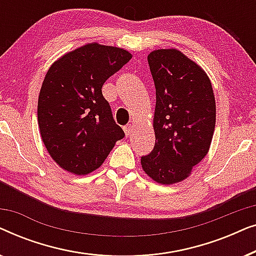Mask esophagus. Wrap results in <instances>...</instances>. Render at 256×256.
I'll return each mask as SVG.
<instances>
[{
	"label": "esophagus",
	"mask_w": 256,
	"mask_h": 256,
	"mask_svg": "<svg viewBox=\"0 0 256 256\" xmlns=\"http://www.w3.org/2000/svg\"><path fill=\"white\" fill-rule=\"evenodd\" d=\"M132 129H134V128H132V124H127V126H124V130L126 135H127V136H129V135L132 134Z\"/></svg>",
	"instance_id": "34e87169"
}]
</instances>
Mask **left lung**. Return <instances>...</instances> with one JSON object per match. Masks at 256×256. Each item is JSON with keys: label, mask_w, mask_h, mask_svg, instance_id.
<instances>
[{"label": "left lung", "mask_w": 256, "mask_h": 256, "mask_svg": "<svg viewBox=\"0 0 256 256\" xmlns=\"http://www.w3.org/2000/svg\"><path fill=\"white\" fill-rule=\"evenodd\" d=\"M156 88L152 127L155 146L141 157L142 169L156 183L186 180L208 155L216 127V99L206 72L177 48L148 54Z\"/></svg>", "instance_id": "8db88e82"}]
</instances>
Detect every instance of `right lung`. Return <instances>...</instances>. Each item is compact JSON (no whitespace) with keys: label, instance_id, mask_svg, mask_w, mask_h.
Masks as SVG:
<instances>
[{"label":"right lung","instance_id":"obj_1","mask_svg":"<svg viewBox=\"0 0 256 256\" xmlns=\"http://www.w3.org/2000/svg\"><path fill=\"white\" fill-rule=\"evenodd\" d=\"M130 59L124 48L94 42L62 56L48 70L38 96V127L62 169L90 174L124 138L101 88Z\"/></svg>","mask_w":256,"mask_h":256}]
</instances>
